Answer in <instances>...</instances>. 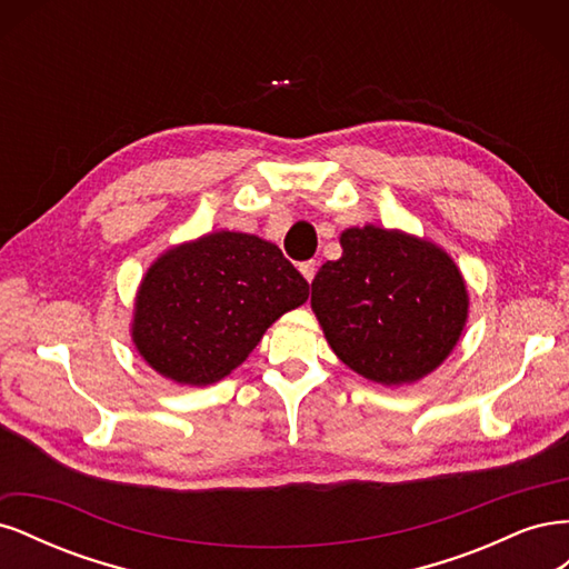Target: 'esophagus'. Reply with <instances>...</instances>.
<instances>
[{"label": "esophagus", "instance_id": "obj_1", "mask_svg": "<svg viewBox=\"0 0 569 569\" xmlns=\"http://www.w3.org/2000/svg\"><path fill=\"white\" fill-rule=\"evenodd\" d=\"M299 270H301V274L303 278L308 280V284L313 282V278H316V270H318V263L316 261H306V263H301L299 266Z\"/></svg>", "mask_w": 569, "mask_h": 569}]
</instances>
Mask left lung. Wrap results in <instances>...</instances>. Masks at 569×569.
Segmentation results:
<instances>
[{
  "mask_svg": "<svg viewBox=\"0 0 569 569\" xmlns=\"http://www.w3.org/2000/svg\"><path fill=\"white\" fill-rule=\"evenodd\" d=\"M341 258L311 284L327 343L353 372L410 385L439 368L468 320V287L437 244L385 228H349Z\"/></svg>",
  "mask_w": 569,
  "mask_h": 569,
  "instance_id": "1",
  "label": "left lung"
}]
</instances>
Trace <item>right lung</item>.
Segmentation results:
<instances>
[{
	"instance_id": "right-lung-1",
	"label": "right lung",
	"mask_w": 569,
	"mask_h": 569,
	"mask_svg": "<svg viewBox=\"0 0 569 569\" xmlns=\"http://www.w3.org/2000/svg\"><path fill=\"white\" fill-rule=\"evenodd\" d=\"M308 299L282 251L244 232H211L168 249L134 299V349L159 375L206 387L228 377L268 327Z\"/></svg>"
}]
</instances>
